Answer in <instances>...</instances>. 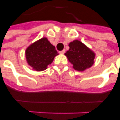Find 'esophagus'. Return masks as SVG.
Returning a JSON list of instances; mask_svg holds the SVG:
<instances>
[{"label":"esophagus","mask_w":120,"mask_h":120,"mask_svg":"<svg viewBox=\"0 0 120 120\" xmlns=\"http://www.w3.org/2000/svg\"><path fill=\"white\" fill-rule=\"evenodd\" d=\"M64 52H65V50H63L60 51V52H59V53H61V54H63V53H64Z\"/></svg>","instance_id":"esophagus-1"}]
</instances>
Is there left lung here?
<instances>
[{
  "label": "left lung",
  "mask_w": 120,
  "mask_h": 120,
  "mask_svg": "<svg viewBox=\"0 0 120 120\" xmlns=\"http://www.w3.org/2000/svg\"><path fill=\"white\" fill-rule=\"evenodd\" d=\"M69 50L64 55L73 64L74 69L83 72L94 64L96 53L79 40H74L68 44Z\"/></svg>",
  "instance_id": "8db88e82"
}]
</instances>
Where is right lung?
Masks as SVG:
<instances>
[{
	"mask_svg": "<svg viewBox=\"0 0 120 120\" xmlns=\"http://www.w3.org/2000/svg\"><path fill=\"white\" fill-rule=\"evenodd\" d=\"M57 55L56 47L46 37H42L31 44L25 51L27 63L33 70L37 72L46 69Z\"/></svg>",
	"mask_w": 120,
	"mask_h": 120,
	"instance_id": "1",
	"label": "right lung"
}]
</instances>
